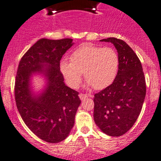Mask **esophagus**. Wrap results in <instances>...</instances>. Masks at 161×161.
<instances>
[{"label": "esophagus", "instance_id": "esophagus-1", "mask_svg": "<svg viewBox=\"0 0 161 161\" xmlns=\"http://www.w3.org/2000/svg\"><path fill=\"white\" fill-rule=\"evenodd\" d=\"M79 98H80L81 100H83V99H85L86 98H87V97H92V96H91V95L82 94V93H79Z\"/></svg>", "mask_w": 161, "mask_h": 161}]
</instances>
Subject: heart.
Segmentation results:
<instances>
[{
	"label": "heart",
	"instance_id": "obj_1",
	"mask_svg": "<svg viewBox=\"0 0 161 161\" xmlns=\"http://www.w3.org/2000/svg\"><path fill=\"white\" fill-rule=\"evenodd\" d=\"M70 58L62 59L59 68L66 83L73 89L80 84L83 72L86 86H93L96 89L110 86L117 75L119 55L113 48L84 44L72 52Z\"/></svg>",
	"mask_w": 161,
	"mask_h": 161
}]
</instances>
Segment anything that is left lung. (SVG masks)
<instances>
[{
	"instance_id": "obj_1",
	"label": "left lung",
	"mask_w": 161,
	"mask_h": 161,
	"mask_svg": "<svg viewBox=\"0 0 161 161\" xmlns=\"http://www.w3.org/2000/svg\"><path fill=\"white\" fill-rule=\"evenodd\" d=\"M119 55V66L114 82L94 95V121L104 133L119 136L137 119L146 96V82L141 62L133 49L121 39L108 38Z\"/></svg>"
}]
</instances>
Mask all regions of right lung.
<instances>
[{
  "label": "right lung",
  "mask_w": 161,
  "mask_h": 161,
  "mask_svg": "<svg viewBox=\"0 0 161 161\" xmlns=\"http://www.w3.org/2000/svg\"><path fill=\"white\" fill-rule=\"evenodd\" d=\"M72 39L42 38L23 55L14 86L17 108L23 121L42 140L55 143L69 136L81 103L79 92L65 86L60 60L73 45ZM45 77L47 84L39 94L32 90L34 75Z\"/></svg>",
  "instance_id": "add662e5"
}]
</instances>
